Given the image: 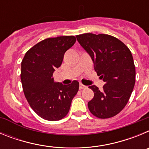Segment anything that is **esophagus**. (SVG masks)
<instances>
[{
    "label": "esophagus",
    "mask_w": 149,
    "mask_h": 149,
    "mask_svg": "<svg viewBox=\"0 0 149 149\" xmlns=\"http://www.w3.org/2000/svg\"><path fill=\"white\" fill-rule=\"evenodd\" d=\"M86 88H87V86H85V85H84V84H80V86H79V89H86Z\"/></svg>",
    "instance_id": "obj_1"
}]
</instances>
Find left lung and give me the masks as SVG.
Here are the masks:
<instances>
[{"mask_svg": "<svg viewBox=\"0 0 149 149\" xmlns=\"http://www.w3.org/2000/svg\"><path fill=\"white\" fill-rule=\"evenodd\" d=\"M76 37L105 82L101 91L95 85L89 86L94 92V98L88 102L89 111L99 119L115 116L128 102L136 81L131 51L122 41L107 34L88 33Z\"/></svg>", "mask_w": 149, "mask_h": 149, "instance_id": "1", "label": "left lung"}]
</instances>
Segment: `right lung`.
<instances>
[{
  "label": "right lung",
  "instance_id": "obj_1",
  "mask_svg": "<svg viewBox=\"0 0 149 149\" xmlns=\"http://www.w3.org/2000/svg\"><path fill=\"white\" fill-rule=\"evenodd\" d=\"M76 42L74 36L48 38L33 46L22 61L21 81L30 107L41 118L58 121L68 114L79 83L54 82L53 74L61 65L65 51Z\"/></svg>",
  "mask_w": 149,
  "mask_h": 149
}]
</instances>
